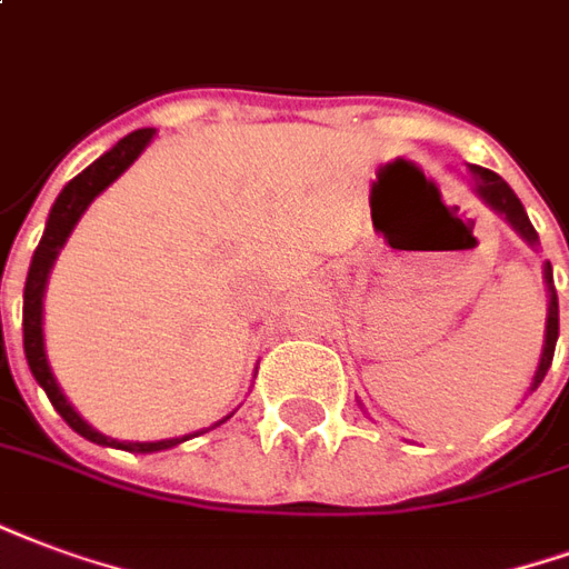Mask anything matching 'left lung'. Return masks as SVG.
I'll return each mask as SVG.
<instances>
[{
	"label": "left lung",
	"instance_id": "1",
	"mask_svg": "<svg viewBox=\"0 0 569 569\" xmlns=\"http://www.w3.org/2000/svg\"><path fill=\"white\" fill-rule=\"evenodd\" d=\"M465 183L473 189V196H477L486 208H491L498 213L500 220L509 222V229L519 234L521 241L528 243V247H537L540 238H537V231H533L531 220H528V213H525V204L519 201V196L509 189V183L495 171H488L482 166H467ZM542 283H546V298H549V305H546V335H542V352H540V365L533 370V380L528 386V395L537 391V386L546 377V370L552 365L555 356V343H558V292H555V280H552V264L546 262L542 264Z\"/></svg>",
	"mask_w": 569,
	"mask_h": 569
}]
</instances>
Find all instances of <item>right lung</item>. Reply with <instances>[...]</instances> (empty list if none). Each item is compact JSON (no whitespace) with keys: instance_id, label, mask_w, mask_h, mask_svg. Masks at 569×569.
I'll return each instance as SVG.
<instances>
[{"instance_id":"add662e5","label":"right lung","mask_w":569,"mask_h":569,"mask_svg":"<svg viewBox=\"0 0 569 569\" xmlns=\"http://www.w3.org/2000/svg\"><path fill=\"white\" fill-rule=\"evenodd\" d=\"M156 129H138V132H129L126 138H120L117 144L102 153L92 166H87L78 174L71 178L62 192L53 201V208L48 213V226H44V234L38 241L36 252H32V264H29L27 273V289H23V352H27L29 370L41 389L48 391L53 410L69 422L71 431H78L83 440L99 446H113V449H123V452H141V456H150V452H162V449H171V446L183 443V440H192V437L204 435L210 428H220L226 419H231L234 413L222 416L220 422H213L204 431H196V435L171 437V440H153V443H132V440H113V437H104L102 431H96L87 419H83L71 401L66 398V391L60 389V382L53 377L48 361V349H44V289H48L50 268L57 262V256L69 241L71 229L78 226V220L83 217V210L90 208L96 196H102L104 189L111 187L113 180L123 174L126 168L132 166L138 156L144 153V147L153 141Z\"/></svg>"}]
</instances>
